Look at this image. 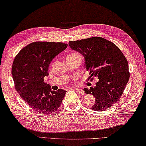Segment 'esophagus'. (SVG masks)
<instances>
[{
    "label": "esophagus",
    "mask_w": 146,
    "mask_h": 146,
    "mask_svg": "<svg viewBox=\"0 0 146 146\" xmlns=\"http://www.w3.org/2000/svg\"><path fill=\"white\" fill-rule=\"evenodd\" d=\"M75 90L77 91V92L79 93V94H81V95H82V94H84V90H82V89H79V88H75Z\"/></svg>",
    "instance_id": "1"
}]
</instances>
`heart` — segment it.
Wrapping results in <instances>:
<instances>
[{
  "instance_id": "obj_1",
  "label": "heart",
  "mask_w": 146,
  "mask_h": 146,
  "mask_svg": "<svg viewBox=\"0 0 146 146\" xmlns=\"http://www.w3.org/2000/svg\"><path fill=\"white\" fill-rule=\"evenodd\" d=\"M77 54H77V53H73V54H69V56H72V55H77Z\"/></svg>"
}]
</instances>
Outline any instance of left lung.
Segmentation results:
<instances>
[{"instance_id":"left-lung-1","label":"left lung","mask_w":146,"mask_h":146,"mask_svg":"<svg viewBox=\"0 0 146 146\" xmlns=\"http://www.w3.org/2000/svg\"><path fill=\"white\" fill-rule=\"evenodd\" d=\"M74 50L84 56L90 80L97 77L95 87L84 88L95 98L92 110L104 111L119 101L130 78L128 61L113 42L99 36L69 41Z\"/></svg>"}]
</instances>
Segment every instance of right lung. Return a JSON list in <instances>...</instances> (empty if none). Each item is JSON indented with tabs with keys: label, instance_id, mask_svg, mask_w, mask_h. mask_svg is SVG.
<instances>
[{
	"label": "right lung",
	"instance_id": "add662e5",
	"mask_svg": "<svg viewBox=\"0 0 146 146\" xmlns=\"http://www.w3.org/2000/svg\"><path fill=\"white\" fill-rule=\"evenodd\" d=\"M67 47L63 42L37 41L23 48L14 58L12 67L14 87L35 111L50 115L60 108L66 91L52 90L44 79L49 75L51 61Z\"/></svg>",
	"mask_w": 146,
	"mask_h": 146
}]
</instances>
